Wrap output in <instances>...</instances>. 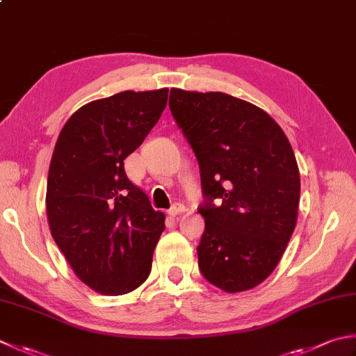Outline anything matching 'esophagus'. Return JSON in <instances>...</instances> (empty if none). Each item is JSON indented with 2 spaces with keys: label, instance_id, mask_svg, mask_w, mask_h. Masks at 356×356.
Here are the masks:
<instances>
[{
  "label": "esophagus",
  "instance_id": "1",
  "mask_svg": "<svg viewBox=\"0 0 356 356\" xmlns=\"http://www.w3.org/2000/svg\"><path fill=\"white\" fill-rule=\"evenodd\" d=\"M170 216H177V214H182V213H185V205H182V204H174L171 208H170Z\"/></svg>",
  "mask_w": 356,
  "mask_h": 356
}]
</instances>
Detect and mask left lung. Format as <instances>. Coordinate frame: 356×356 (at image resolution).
<instances>
[{"label":"left lung","instance_id":"1","mask_svg":"<svg viewBox=\"0 0 356 356\" xmlns=\"http://www.w3.org/2000/svg\"><path fill=\"white\" fill-rule=\"evenodd\" d=\"M170 109L200 168V273L228 293L253 289L296 227L301 179L289 138L266 111L224 92L171 89Z\"/></svg>","mask_w":356,"mask_h":356}]
</instances>
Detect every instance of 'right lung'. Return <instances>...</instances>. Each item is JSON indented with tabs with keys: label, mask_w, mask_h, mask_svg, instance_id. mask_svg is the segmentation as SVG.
<instances>
[{
	"label": "right lung",
	"mask_w": 356,
	"mask_h": 356,
	"mask_svg": "<svg viewBox=\"0 0 356 356\" xmlns=\"http://www.w3.org/2000/svg\"><path fill=\"white\" fill-rule=\"evenodd\" d=\"M168 89L124 90L90 102L63 127L49 166L51 234L79 280L124 295L149 276L165 214L128 179L123 160L159 122Z\"/></svg>",
	"instance_id": "right-lung-1"
}]
</instances>
